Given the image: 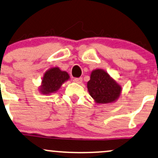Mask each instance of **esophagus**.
Wrapping results in <instances>:
<instances>
[{"label":"esophagus","mask_w":158,"mask_h":158,"mask_svg":"<svg viewBox=\"0 0 158 158\" xmlns=\"http://www.w3.org/2000/svg\"><path fill=\"white\" fill-rule=\"evenodd\" d=\"M73 82H75L76 83H79V84H81V83L82 82V77L75 78V79H73Z\"/></svg>","instance_id":"esophagus-1"}]
</instances>
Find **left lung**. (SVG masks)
<instances>
[{
  "mask_svg": "<svg viewBox=\"0 0 158 158\" xmlns=\"http://www.w3.org/2000/svg\"><path fill=\"white\" fill-rule=\"evenodd\" d=\"M89 94L97 103H112L120 97L121 86L102 69L94 70L87 83Z\"/></svg>",
  "mask_w": 158,
  "mask_h": 158,
  "instance_id": "left-lung-1",
  "label": "left lung"
}]
</instances>
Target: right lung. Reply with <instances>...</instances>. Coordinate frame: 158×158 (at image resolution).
<instances>
[{
	"mask_svg": "<svg viewBox=\"0 0 158 158\" xmlns=\"http://www.w3.org/2000/svg\"><path fill=\"white\" fill-rule=\"evenodd\" d=\"M68 79H70V76L66 71L61 70L59 67H52L43 75L39 91L46 95L54 94Z\"/></svg>",
	"mask_w": 158,
	"mask_h": 158,
	"instance_id": "obj_1",
	"label": "right lung"
}]
</instances>
